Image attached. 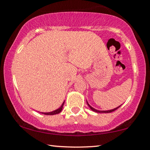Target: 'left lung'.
I'll list each match as a JSON object with an SVG mask.
<instances>
[{"label":"left lung","instance_id":"8db88e82","mask_svg":"<svg viewBox=\"0 0 150 150\" xmlns=\"http://www.w3.org/2000/svg\"><path fill=\"white\" fill-rule=\"evenodd\" d=\"M87 103L88 106H89V108L91 109V110H92L94 111V112H98V113H109V112H112L115 111V110H116V109H118V108L121 106V105H120V106H118V107H116V108H114V109H112V110H96V109H95L94 108H93L92 106H91L89 105V104L88 103L87 101Z\"/></svg>","mask_w":150,"mask_h":150}]
</instances>
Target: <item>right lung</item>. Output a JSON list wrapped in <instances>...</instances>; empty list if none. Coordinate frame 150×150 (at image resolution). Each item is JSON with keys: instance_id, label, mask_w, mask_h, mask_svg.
Returning <instances> with one entry per match:
<instances>
[{"instance_id": "add662e5", "label": "right lung", "mask_w": 150, "mask_h": 150, "mask_svg": "<svg viewBox=\"0 0 150 150\" xmlns=\"http://www.w3.org/2000/svg\"><path fill=\"white\" fill-rule=\"evenodd\" d=\"M64 103H65V101L63 103L62 106H61L59 108L57 109V110H54V111H52V112H41V113L42 114H44V115H57V114H59L62 110L63 105H64Z\"/></svg>"}]
</instances>
